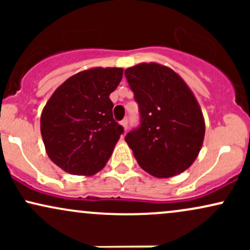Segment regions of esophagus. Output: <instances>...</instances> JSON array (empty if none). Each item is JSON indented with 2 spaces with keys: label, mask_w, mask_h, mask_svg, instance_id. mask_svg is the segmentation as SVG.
Here are the masks:
<instances>
[{
  "label": "esophagus",
  "mask_w": 250,
  "mask_h": 250,
  "mask_svg": "<svg viewBox=\"0 0 250 250\" xmlns=\"http://www.w3.org/2000/svg\"><path fill=\"white\" fill-rule=\"evenodd\" d=\"M121 125H122L123 129H125V131H127V129H128V120H127V119L122 120V121H121Z\"/></svg>",
  "instance_id": "obj_1"
}]
</instances>
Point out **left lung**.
<instances>
[{"mask_svg":"<svg viewBox=\"0 0 250 250\" xmlns=\"http://www.w3.org/2000/svg\"><path fill=\"white\" fill-rule=\"evenodd\" d=\"M139 103L141 125L125 142L143 170L159 179L183 173L196 160L206 125L199 102L179 74L159 63L125 71Z\"/></svg>","mask_w":250,"mask_h":250,"instance_id":"1","label":"left lung"}]
</instances>
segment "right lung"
I'll list each match as a JSON object with an SVG mask.
<instances>
[{
  "instance_id": "1",
  "label": "right lung",
  "mask_w": 250,
  "mask_h": 250,
  "mask_svg": "<svg viewBox=\"0 0 250 250\" xmlns=\"http://www.w3.org/2000/svg\"><path fill=\"white\" fill-rule=\"evenodd\" d=\"M122 75V68H91L69 77L54 91L42 110L41 135L57 167L84 176L104 167L123 133L109 99Z\"/></svg>"
}]
</instances>
